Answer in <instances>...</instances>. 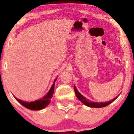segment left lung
I'll return each instance as SVG.
<instances>
[{"label":"left lung","mask_w":134,"mask_h":134,"mask_svg":"<svg viewBox=\"0 0 134 134\" xmlns=\"http://www.w3.org/2000/svg\"><path fill=\"white\" fill-rule=\"evenodd\" d=\"M74 91H75V93H76V95L77 98H78V99H79V101H81L83 104L86 105L87 107H89L91 108H102V107H107V106L108 105V104L111 103L113 101H114L118 96H116L114 99H111V100L109 101H106V102H99V103L93 102V101H90V99H87V98H86L85 97L83 96L81 94L79 91H78L76 86H74Z\"/></svg>","instance_id":"obj_1"}]
</instances>
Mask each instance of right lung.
<instances>
[{
	"instance_id": "1",
	"label": "right lung",
	"mask_w": 134,
	"mask_h": 134,
	"mask_svg": "<svg viewBox=\"0 0 134 134\" xmlns=\"http://www.w3.org/2000/svg\"><path fill=\"white\" fill-rule=\"evenodd\" d=\"M57 79H55L54 82H53V85L52 86L51 88H50V91H48L45 96H44L41 99H38L35 101H31V102H26V101H23L22 100L16 98L14 97L15 99H16L19 103H21L23 106L24 107L27 108V109H30L31 110H40L45 108L48 104L50 103V99L53 96V92H54V86H55V82L56 81Z\"/></svg>"
}]
</instances>
